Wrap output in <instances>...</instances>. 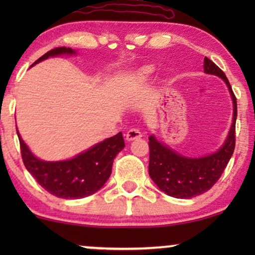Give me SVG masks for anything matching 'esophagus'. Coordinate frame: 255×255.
Listing matches in <instances>:
<instances>
[{
	"mask_svg": "<svg viewBox=\"0 0 255 255\" xmlns=\"http://www.w3.org/2000/svg\"><path fill=\"white\" fill-rule=\"evenodd\" d=\"M142 135V133L140 132V130H138V128H130L127 132V134H125V139H127L128 141H132L134 140V139H139Z\"/></svg>",
	"mask_w": 255,
	"mask_h": 255,
	"instance_id": "34e87169",
	"label": "esophagus"
}]
</instances>
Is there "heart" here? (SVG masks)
I'll return each instance as SVG.
<instances>
[{
    "instance_id": "b5f03b06",
    "label": "heart",
    "mask_w": 255,
    "mask_h": 255,
    "mask_svg": "<svg viewBox=\"0 0 255 255\" xmlns=\"http://www.w3.org/2000/svg\"><path fill=\"white\" fill-rule=\"evenodd\" d=\"M154 72L155 69L153 66H145V67H142L140 71H139V78L141 80H147L148 78H151Z\"/></svg>"
}]
</instances>
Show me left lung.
Wrapping results in <instances>:
<instances>
[{
  "label": "left lung",
  "instance_id": "left-lung-1",
  "mask_svg": "<svg viewBox=\"0 0 255 255\" xmlns=\"http://www.w3.org/2000/svg\"><path fill=\"white\" fill-rule=\"evenodd\" d=\"M203 71L205 74L221 78L228 87L233 103L232 124L221 147L214 153L198 158L180 154L175 149L158 140L154 134L149 135V176L160 190L175 198L189 200L208 191L221 177L235 151L236 96L224 72L207 57L204 58Z\"/></svg>",
  "mask_w": 255,
  "mask_h": 255
}]
</instances>
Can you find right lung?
Returning <instances> with one entry per match:
<instances>
[{
    "instance_id": "add662e5",
    "label": "right lung",
    "mask_w": 255,
    "mask_h": 255,
    "mask_svg": "<svg viewBox=\"0 0 255 255\" xmlns=\"http://www.w3.org/2000/svg\"><path fill=\"white\" fill-rule=\"evenodd\" d=\"M59 55H76V51L69 47L54 48L38 59L31 67L38 62ZM17 135L19 139L23 162L29 173L45 190L66 200L87 197L100 190L110 177L114 159L125 147L123 135L120 132L114 137L97 142L71 159L46 161L37 158L31 152L19 134L18 128Z\"/></svg>"
}]
</instances>
